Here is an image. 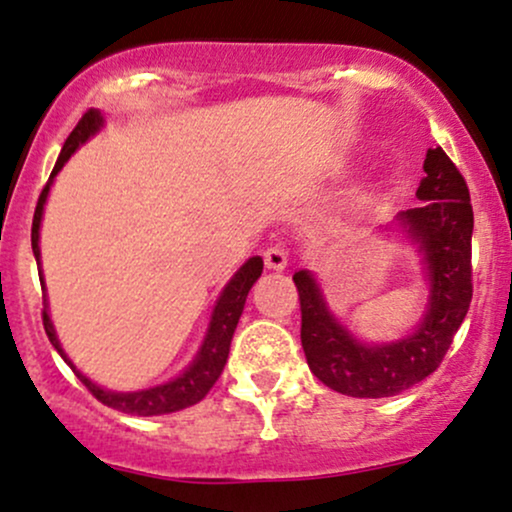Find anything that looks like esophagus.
Here are the masks:
<instances>
[{"label": "esophagus", "instance_id": "obj_1", "mask_svg": "<svg viewBox=\"0 0 512 512\" xmlns=\"http://www.w3.org/2000/svg\"><path fill=\"white\" fill-rule=\"evenodd\" d=\"M263 263H266V268H273V271H283L287 266V251L283 246H268L266 251H263Z\"/></svg>", "mask_w": 512, "mask_h": 512}]
</instances>
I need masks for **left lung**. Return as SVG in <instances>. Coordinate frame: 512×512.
Instances as JSON below:
<instances>
[{
	"label": "left lung",
	"instance_id": "8db88e82",
	"mask_svg": "<svg viewBox=\"0 0 512 512\" xmlns=\"http://www.w3.org/2000/svg\"><path fill=\"white\" fill-rule=\"evenodd\" d=\"M418 208L399 212L404 232L416 241L430 283L426 314L411 336L382 346L353 338L326 307L309 271L292 275L300 295L302 348L309 370L338 394L382 399L401 394L438 370L472 302L474 210L464 176L445 149H428Z\"/></svg>",
	"mask_w": 512,
	"mask_h": 512
}]
</instances>
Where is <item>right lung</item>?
<instances>
[{"label": "right lung", "mask_w": 512, "mask_h": 512, "mask_svg": "<svg viewBox=\"0 0 512 512\" xmlns=\"http://www.w3.org/2000/svg\"><path fill=\"white\" fill-rule=\"evenodd\" d=\"M101 125H103L101 113L96 111V108H89V111L82 116V120L77 123V128H74L70 132V137L65 140V147H62L60 157H57L53 174H50V181L45 183V188L40 191L36 215H33V227H31V246H33V256H36L38 266H40L38 232H40V220H43V205H45V198H48L50 183H53L55 174L65 166L67 159L72 157L74 149L84 145L94 132H99ZM261 271H263L261 256H254L249 258L237 273H234V278L229 280L225 290H222L220 300L215 304V312H212V319H210V329L205 333V341L203 346H200L198 355H195L193 363L188 365L186 372L176 377V380L159 384V387H152V389H142V392H106V389H101L99 384L86 380L82 372L70 363V358H67L65 350H62L60 341H57L53 321L48 317V300H45V295H43V326H45V333H48L50 343H53L57 353L62 355V360L72 367L74 375L79 377V382H82L84 387L101 401V404L111 406V409L116 411L132 413V416H162V413H174V411L188 409V406L198 404L200 399H205V394L210 392L212 384L220 380L222 370H225V363H227V355H229V343H232L234 329H237L241 312H244L246 295H249L251 285L256 283ZM38 275H40V287H43L45 292L43 271H40V268H38Z\"/></svg>", "instance_id": "1"}]
</instances>
